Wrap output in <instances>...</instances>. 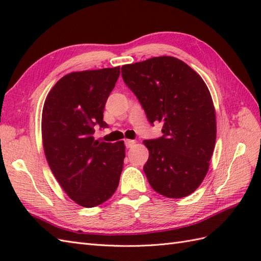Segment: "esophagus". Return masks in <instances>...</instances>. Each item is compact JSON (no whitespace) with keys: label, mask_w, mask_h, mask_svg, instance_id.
Here are the masks:
<instances>
[{"label":"esophagus","mask_w":261,"mask_h":261,"mask_svg":"<svg viewBox=\"0 0 261 261\" xmlns=\"http://www.w3.org/2000/svg\"><path fill=\"white\" fill-rule=\"evenodd\" d=\"M124 143H125V147L126 148H131L132 146H134L135 145V140H130V139H125L124 140Z\"/></svg>","instance_id":"1"}]
</instances>
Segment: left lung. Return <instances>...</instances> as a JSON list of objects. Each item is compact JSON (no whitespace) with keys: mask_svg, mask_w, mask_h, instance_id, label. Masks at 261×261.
<instances>
[{"mask_svg":"<svg viewBox=\"0 0 261 261\" xmlns=\"http://www.w3.org/2000/svg\"><path fill=\"white\" fill-rule=\"evenodd\" d=\"M121 71L150 124H163L162 137L143 141L149 184L166 197L190 195L206 175L215 146V110L207 86L190 66L168 56L124 65Z\"/></svg>","mask_w":261,"mask_h":261,"instance_id":"left-lung-1","label":"left lung"}]
</instances>
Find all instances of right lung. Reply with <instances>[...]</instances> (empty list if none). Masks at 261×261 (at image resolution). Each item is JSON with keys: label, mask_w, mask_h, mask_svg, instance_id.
Returning a JSON list of instances; mask_svg holds the SVG:
<instances>
[{"label": "right lung", "mask_w": 261, "mask_h": 261, "mask_svg": "<svg viewBox=\"0 0 261 261\" xmlns=\"http://www.w3.org/2000/svg\"><path fill=\"white\" fill-rule=\"evenodd\" d=\"M120 67L70 73L49 92L42 110L47 162L66 194L84 207L113 195L123 168V141L94 140L95 127H108L103 111Z\"/></svg>", "instance_id": "add662e5"}]
</instances>
